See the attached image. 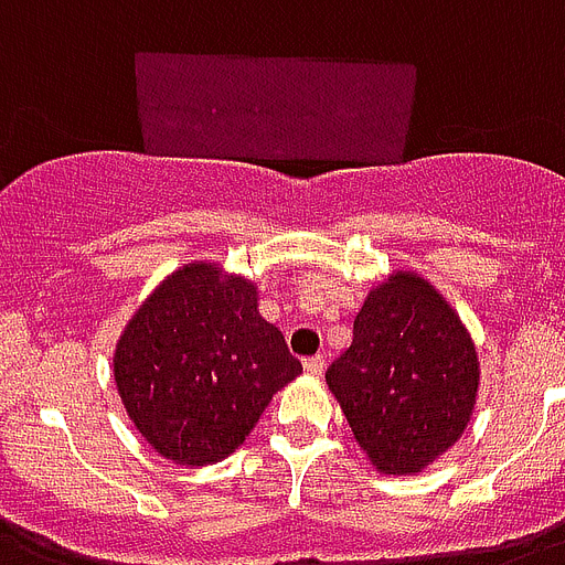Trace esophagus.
I'll return each mask as SVG.
<instances>
[{"instance_id":"1","label":"esophagus","mask_w":565,"mask_h":565,"mask_svg":"<svg viewBox=\"0 0 565 565\" xmlns=\"http://www.w3.org/2000/svg\"><path fill=\"white\" fill-rule=\"evenodd\" d=\"M305 371L310 373V376H321V371H324V355H307Z\"/></svg>"}]
</instances>
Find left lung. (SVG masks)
<instances>
[{
  "label": "left lung",
  "mask_w": 565,
  "mask_h": 565,
  "mask_svg": "<svg viewBox=\"0 0 565 565\" xmlns=\"http://www.w3.org/2000/svg\"><path fill=\"white\" fill-rule=\"evenodd\" d=\"M327 385L382 473H416L457 443L480 364L457 312L425 278L396 273L367 296Z\"/></svg>",
  "instance_id": "8db88e82"
}]
</instances>
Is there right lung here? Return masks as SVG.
<instances>
[{
    "mask_svg": "<svg viewBox=\"0 0 565 565\" xmlns=\"http://www.w3.org/2000/svg\"><path fill=\"white\" fill-rule=\"evenodd\" d=\"M301 373L246 278L189 264L126 324L114 382L135 428L166 459L212 466L244 443L275 391Z\"/></svg>",
    "mask_w": 565,
    "mask_h": 565,
    "instance_id": "add662e5",
    "label": "right lung"
}]
</instances>
